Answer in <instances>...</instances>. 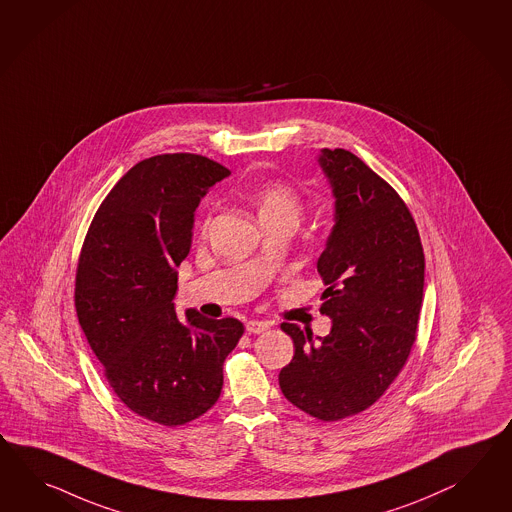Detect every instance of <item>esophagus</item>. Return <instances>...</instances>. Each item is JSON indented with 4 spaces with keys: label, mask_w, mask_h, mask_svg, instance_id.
Instances as JSON below:
<instances>
[{
    "label": "esophagus",
    "mask_w": 512,
    "mask_h": 512,
    "mask_svg": "<svg viewBox=\"0 0 512 512\" xmlns=\"http://www.w3.org/2000/svg\"><path fill=\"white\" fill-rule=\"evenodd\" d=\"M270 329V322H264V320H250L246 322V331L253 333V335H261L264 331Z\"/></svg>",
    "instance_id": "obj_1"
}]
</instances>
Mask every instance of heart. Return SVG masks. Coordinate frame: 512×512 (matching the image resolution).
Segmentation results:
<instances>
[{
    "mask_svg": "<svg viewBox=\"0 0 512 512\" xmlns=\"http://www.w3.org/2000/svg\"><path fill=\"white\" fill-rule=\"evenodd\" d=\"M257 205L261 218L264 216H277V214H290L300 216L301 200L294 188L283 181H270L264 183L257 190Z\"/></svg>",
    "mask_w": 512,
    "mask_h": 512,
    "instance_id": "heart-1",
    "label": "heart"
}]
</instances>
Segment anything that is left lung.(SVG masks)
I'll return each mask as SVG.
<instances>
[{
  "label": "left lung",
  "mask_w": 512,
  "mask_h": 512,
  "mask_svg": "<svg viewBox=\"0 0 512 512\" xmlns=\"http://www.w3.org/2000/svg\"><path fill=\"white\" fill-rule=\"evenodd\" d=\"M320 164L333 185L335 227L318 259L327 288L320 312L327 337L283 322L294 359L279 387L300 411L338 422L366 411L409 361L424 301L425 257L409 207L351 151L327 150Z\"/></svg>",
  "instance_id": "obj_1"
}]
</instances>
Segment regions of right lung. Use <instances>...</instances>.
<instances>
[{
    "label": "right lung",
    "instance_id": "1",
    "mask_svg": "<svg viewBox=\"0 0 512 512\" xmlns=\"http://www.w3.org/2000/svg\"><path fill=\"white\" fill-rule=\"evenodd\" d=\"M231 172L196 153L135 164L94 214L75 270V311L103 375L127 409L166 427L211 409L225 357L244 335L235 318L175 314V266L188 255L194 211Z\"/></svg>",
    "mask_w": 512,
    "mask_h": 512
}]
</instances>
